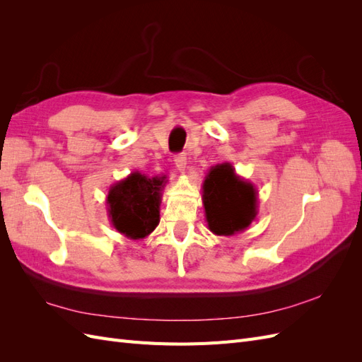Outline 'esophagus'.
Returning <instances> with one entry per match:
<instances>
[{
    "label": "esophagus",
    "mask_w": 362,
    "mask_h": 362,
    "mask_svg": "<svg viewBox=\"0 0 362 362\" xmlns=\"http://www.w3.org/2000/svg\"><path fill=\"white\" fill-rule=\"evenodd\" d=\"M185 164H187V157H185V154L175 156V166H177V169L181 173H184V170H185Z\"/></svg>",
    "instance_id": "obj_1"
}]
</instances>
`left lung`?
Returning a JSON list of instances; mask_svg holds the SVG:
<instances>
[{
  "instance_id": "1",
  "label": "left lung",
  "mask_w": 362,
  "mask_h": 362,
  "mask_svg": "<svg viewBox=\"0 0 362 362\" xmlns=\"http://www.w3.org/2000/svg\"><path fill=\"white\" fill-rule=\"evenodd\" d=\"M202 204L208 229L216 235L243 233L258 214L255 185L235 173L233 164H216L202 184Z\"/></svg>"
}]
</instances>
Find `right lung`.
<instances>
[{"label": "right lung", "mask_w": 362, "mask_h": 362, "mask_svg": "<svg viewBox=\"0 0 362 362\" xmlns=\"http://www.w3.org/2000/svg\"><path fill=\"white\" fill-rule=\"evenodd\" d=\"M168 184L166 175L131 172L115 182L105 198L110 222L117 233L131 240L146 238L160 223V204Z\"/></svg>", "instance_id": "obj_1"}]
</instances>
